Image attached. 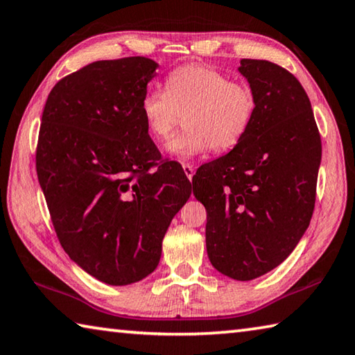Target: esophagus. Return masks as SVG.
Wrapping results in <instances>:
<instances>
[{"label": "esophagus", "mask_w": 355, "mask_h": 355, "mask_svg": "<svg viewBox=\"0 0 355 355\" xmlns=\"http://www.w3.org/2000/svg\"><path fill=\"white\" fill-rule=\"evenodd\" d=\"M182 168H184L185 176L189 178V181H191V178H193V174H195V168L191 166V165H189V164H184V165H182Z\"/></svg>", "instance_id": "esophagus-1"}]
</instances>
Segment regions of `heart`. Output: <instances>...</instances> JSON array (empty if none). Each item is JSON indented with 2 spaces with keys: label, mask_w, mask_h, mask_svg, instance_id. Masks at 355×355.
I'll return each mask as SVG.
<instances>
[{
  "label": "heart",
  "mask_w": 355,
  "mask_h": 355,
  "mask_svg": "<svg viewBox=\"0 0 355 355\" xmlns=\"http://www.w3.org/2000/svg\"><path fill=\"white\" fill-rule=\"evenodd\" d=\"M140 109L155 140H166L184 115L185 130L166 143L165 151L179 162H190L210 148L223 153L237 146L251 126L257 101L250 85L191 64L166 74L165 92L149 89Z\"/></svg>",
  "instance_id": "obj_1"
}]
</instances>
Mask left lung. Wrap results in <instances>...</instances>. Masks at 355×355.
<instances>
[{"mask_svg": "<svg viewBox=\"0 0 355 355\" xmlns=\"http://www.w3.org/2000/svg\"><path fill=\"white\" fill-rule=\"evenodd\" d=\"M239 71L256 95V115L239 145L202 165L191 184L207 210L210 263L235 281H252L281 265L307 231L321 137L290 71L257 59H241Z\"/></svg>", "mask_w": 355, "mask_h": 355, "instance_id": "8db88e82", "label": "left lung"}]
</instances>
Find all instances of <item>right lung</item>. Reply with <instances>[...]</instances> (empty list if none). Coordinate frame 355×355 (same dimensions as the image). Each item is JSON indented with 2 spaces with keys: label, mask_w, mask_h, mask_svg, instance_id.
I'll return each instance as SVG.
<instances>
[{
  "label": "right lung",
  "mask_w": 355,
  "mask_h": 355,
  "mask_svg": "<svg viewBox=\"0 0 355 355\" xmlns=\"http://www.w3.org/2000/svg\"><path fill=\"white\" fill-rule=\"evenodd\" d=\"M157 67L140 55L93 62L60 79L43 109L35 166L55 234L74 263L109 285L157 268L166 229L191 195L141 115Z\"/></svg>",
  "instance_id": "1"
}]
</instances>
